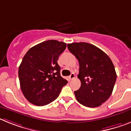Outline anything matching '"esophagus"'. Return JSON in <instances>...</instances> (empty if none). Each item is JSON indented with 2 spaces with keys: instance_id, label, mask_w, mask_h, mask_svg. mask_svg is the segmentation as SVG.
Instances as JSON below:
<instances>
[{
  "instance_id": "esophagus-1",
  "label": "esophagus",
  "mask_w": 131,
  "mask_h": 131,
  "mask_svg": "<svg viewBox=\"0 0 131 131\" xmlns=\"http://www.w3.org/2000/svg\"><path fill=\"white\" fill-rule=\"evenodd\" d=\"M69 78H70V80H72L73 79L75 78V74L73 73H71V75H70V76H69Z\"/></svg>"
}]
</instances>
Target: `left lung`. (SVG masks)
Wrapping results in <instances>:
<instances>
[{
	"instance_id": "left-lung-1",
	"label": "left lung",
	"mask_w": 131,
	"mask_h": 131,
	"mask_svg": "<svg viewBox=\"0 0 131 131\" xmlns=\"http://www.w3.org/2000/svg\"><path fill=\"white\" fill-rule=\"evenodd\" d=\"M68 48L79 61L78 78L81 87L74 91L76 99L86 107L101 105L112 93L117 79L112 61L103 51L91 43H68Z\"/></svg>"
}]
</instances>
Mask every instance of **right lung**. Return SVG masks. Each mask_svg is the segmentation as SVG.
Masks as SVG:
<instances>
[{
	"mask_svg": "<svg viewBox=\"0 0 131 131\" xmlns=\"http://www.w3.org/2000/svg\"><path fill=\"white\" fill-rule=\"evenodd\" d=\"M66 43L58 40L44 41L26 52L18 69L21 90L26 99L37 106L56 99L61 88L68 83L60 75L58 58Z\"/></svg>",
	"mask_w": 131,
	"mask_h": 131,
	"instance_id": "obj_1",
	"label": "right lung"
}]
</instances>
